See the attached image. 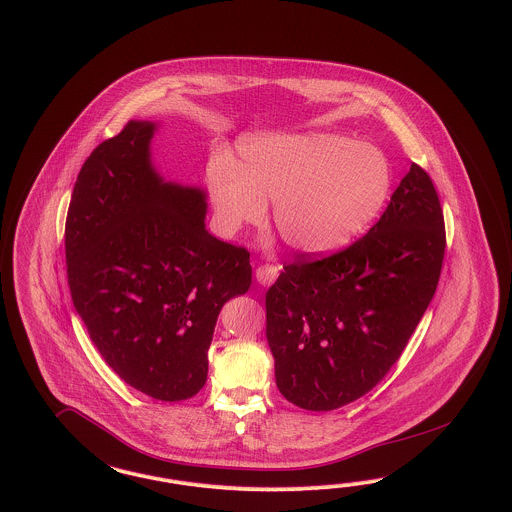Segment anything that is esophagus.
<instances>
[{
	"label": "esophagus",
	"instance_id": "1",
	"mask_svg": "<svg viewBox=\"0 0 512 512\" xmlns=\"http://www.w3.org/2000/svg\"><path fill=\"white\" fill-rule=\"evenodd\" d=\"M277 277H279V267L277 265L264 264L256 269V281L264 284V286L273 284L277 281Z\"/></svg>",
	"mask_w": 512,
	"mask_h": 512
}]
</instances>
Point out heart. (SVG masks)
<instances>
[{"instance_id": "obj_1", "label": "heart", "mask_w": 512, "mask_h": 512, "mask_svg": "<svg viewBox=\"0 0 512 512\" xmlns=\"http://www.w3.org/2000/svg\"><path fill=\"white\" fill-rule=\"evenodd\" d=\"M241 162L220 158L209 190L222 230L260 224L275 201V226L292 248L326 254L356 239L382 211L392 171L373 145L343 135H252Z\"/></svg>"}]
</instances>
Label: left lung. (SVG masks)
Wrapping results in <instances>:
<instances>
[{"label":"left lung","mask_w":512,"mask_h":512,"mask_svg":"<svg viewBox=\"0 0 512 512\" xmlns=\"http://www.w3.org/2000/svg\"><path fill=\"white\" fill-rule=\"evenodd\" d=\"M445 218L418 164L379 222L330 256L299 254L265 296V335L282 396L333 411L371 392L407 347L435 296Z\"/></svg>","instance_id":"8db88e82"}]
</instances>
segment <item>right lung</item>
<instances>
[{
  "label": "right lung",
  "mask_w": 512,
  "mask_h": 512,
  "mask_svg": "<svg viewBox=\"0 0 512 512\" xmlns=\"http://www.w3.org/2000/svg\"><path fill=\"white\" fill-rule=\"evenodd\" d=\"M154 124L130 120L86 158L66 218L67 284L90 339L135 390L196 396L216 318L250 288L245 247L205 230V194L150 165Z\"/></svg>",
  "instance_id": "add662e5"
}]
</instances>
